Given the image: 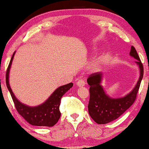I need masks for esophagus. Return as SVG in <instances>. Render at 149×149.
Wrapping results in <instances>:
<instances>
[{"instance_id":"1","label":"esophagus","mask_w":149,"mask_h":149,"mask_svg":"<svg viewBox=\"0 0 149 149\" xmlns=\"http://www.w3.org/2000/svg\"><path fill=\"white\" fill-rule=\"evenodd\" d=\"M76 84L78 87H84L85 85V81L83 79H79L77 81Z\"/></svg>"}]
</instances>
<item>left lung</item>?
<instances>
[{"label":"left lung","instance_id":"obj_1","mask_svg":"<svg viewBox=\"0 0 149 149\" xmlns=\"http://www.w3.org/2000/svg\"><path fill=\"white\" fill-rule=\"evenodd\" d=\"M130 54L137 60L135 62L139 67L140 76L134 89L124 97L112 99L106 94L100 85L101 73H94L87 78V83L90 85L88 110L90 116L99 124H105L117 119L134 103L137 99V94L143 79L144 70L137 50L133 46H132Z\"/></svg>","mask_w":149,"mask_h":149}]
</instances>
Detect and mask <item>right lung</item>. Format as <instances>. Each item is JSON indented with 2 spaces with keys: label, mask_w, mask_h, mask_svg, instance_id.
Here are the masks:
<instances>
[{
  "label": "right lung",
  "mask_w": 149,
  "mask_h": 149,
  "mask_svg": "<svg viewBox=\"0 0 149 149\" xmlns=\"http://www.w3.org/2000/svg\"><path fill=\"white\" fill-rule=\"evenodd\" d=\"M14 56V53L12 55L6 70V84L17 112L27 122L33 125L47 126V127H52L54 125L58 122L61 116V113L59 110L61 98L70 88L72 87L73 84L70 83L68 84L58 87L54 91L51 96L43 104L37 107H30L22 104L14 96L10 87L8 81L9 71Z\"/></svg>",
  "instance_id": "add662e5"
}]
</instances>
